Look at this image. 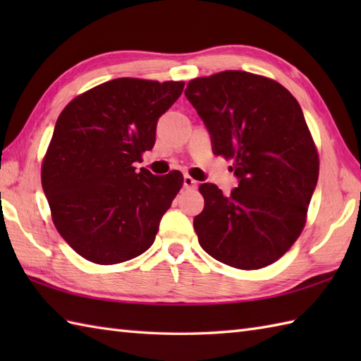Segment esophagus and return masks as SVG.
Segmentation results:
<instances>
[{
    "label": "esophagus",
    "mask_w": 361,
    "mask_h": 361,
    "mask_svg": "<svg viewBox=\"0 0 361 361\" xmlns=\"http://www.w3.org/2000/svg\"><path fill=\"white\" fill-rule=\"evenodd\" d=\"M197 185H198V181H195L192 176H189V175L183 176V186H185L186 189H195Z\"/></svg>",
    "instance_id": "1"
}]
</instances>
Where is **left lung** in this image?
I'll list each match as a JSON object with an SVG mask.
<instances>
[{"instance_id":"1","label":"left lung","mask_w":361,"mask_h":361,"mask_svg":"<svg viewBox=\"0 0 361 361\" xmlns=\"http://www.w3.org/2000/svg\"><path fill=\"white\" fill-rule=\"evenodd\" d=\"M211 136L214 155L233 159L231 195L204 183L194 228L219 262L257 270L301 234L319 161L296 99L278 82L245 71L194 79L185 91Z\"/></svg>"}]
</instances>
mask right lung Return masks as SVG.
Segmentation results:
<instances>
[{
    "label": "right lung",
    "instance_id": "right-lung-1",
    "mask_svg": "<svg viewBox=\"0 0 361 361\" xmlns=\"http://www.w3.org/2000/svg\"><path fill=\"white\" fill-rule=\"evenodd\" d=\"M183 88V82L114 79L75 97L60 113L42 166V186L57 231L90 262H126L155 240L183 175L136 172L133 164L153 149L158 119Z\"/></svg>",
    "mask_w": 361,
    "mask_h": 361
}]
</instances>
